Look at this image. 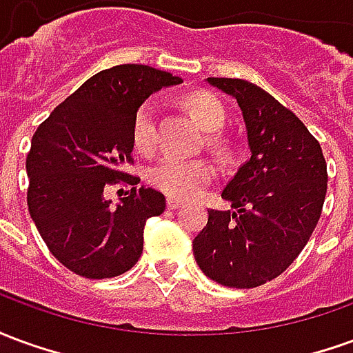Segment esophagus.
<instances>
[{"label":"esophagus","instance_id":"1","mask_svg":"<svg viewBox=\"0 0 353 353\" xmlns=\"http://www.w3.org/2000/svg\"><path fill=\"white\" fill-rule=\"evenodd\" d=\"M181 200L179 199H168L166 200V206H168V210H177V208H181Z\"/></svg>","mask_w":353,"mask_h":353}]
</instances>
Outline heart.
Masks as SVG:
<instances>
[{"mask_svg": "<svg viewBox=\"0 0 353 353\" xmlns=\"http://www.w3.org/2000/svg\"><path fill=\"white\" fill-rule=\"evenodd\" d=\"M185 105L191 111L194 121L204 130H219L225 123V108L217 96L212 92L189 94ZM132 141L139 153H153L157 147V108L153 101H143L134 115L132 123ZM215 145L219 141L215 139ZM215 176L214 164L206 159H176L164 157L147 168V183L154 189L166 192L172 199H194Z\"/></svg>", "mask_w": 353, "mask_h": 353, "instance_id": "b5f03b06", "label": "heart"}]
</instances>
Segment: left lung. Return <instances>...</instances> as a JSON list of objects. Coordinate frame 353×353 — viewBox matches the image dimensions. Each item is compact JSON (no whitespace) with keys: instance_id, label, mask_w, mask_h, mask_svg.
<instances>
[{"instance_id":"1","label":"left lung","mask_w":353,"mask_h":353,"mask_svg":"<svg viewBox=\"0 0 353 353\" xmlns=\"http://www.w3.org/2000/svg\"><path fill=\"white\" fill-rule=\"evenodd\" d=\"M208 81L236 98L252 154L221 192L230 210H210L192 252L210 280L259 288L310 240L325 200V157L303 121L266 90L244 79Z\"/></svg>"}]
</instances>
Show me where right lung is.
Here are the masks:
<instances>
[{
    "mask_svg": "<svg viewBox=\"0 0 353 353\" xmlns=\"http://www.w3.org/2000/svg\"><path fill=\"white\" fill-rule=\"evenodd\" d=\"M179 77L141 64L92 75L43 121L26 157L28 210L49 252L88 280L115 278L138 263L147 219L166 210L164 194L138 187L126 174L132 123L149 94ZM130 184L117 208L103 199L113 184Z\"/></svg>",
    "mask_w": 353,
    "mask_h": 353,
    "instance_id": "right-lung-1",
    "label": "right lung"
}]
</instances>
